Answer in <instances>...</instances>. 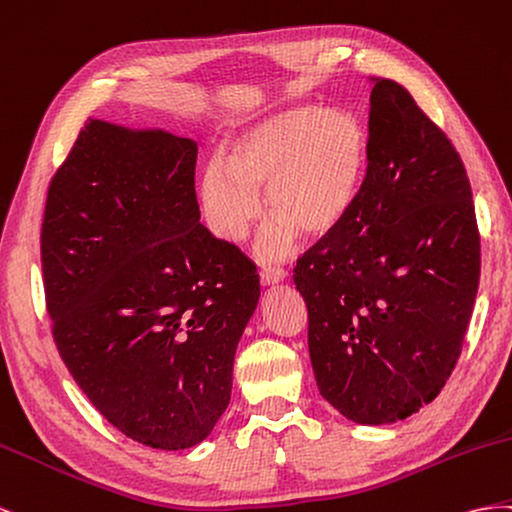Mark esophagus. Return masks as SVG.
<instances>
[{"instance_id": "esophagus-1", "label": "esophagus", "mask_w": 512, "mask_h": 512, "mask_svg": "<svg viewBox=\"0 0 512 512\" xmlns=\"http://www.w3.org/2000/svg\"><path fill=\"white\" fill-rule=\"evenodd\" d=\"M287 276V272L281 268V266H264L259 272V279L264 285H276L281 283Z\"/></svg>"}]
</instances>
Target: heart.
<instances>
[{
  "label": "heart",
  "instance_id": "heart-1",
  "mask_svg": "<svg viewBox=\"0 0 512 512\" xmlns=\"http://www.w3.org/2000/svg\"><path fill=\"white\" fill-rule=\"evenodd\" d=\"M367 139L349 113L296 107L268 115L231 139L201 178V206L210 229L238 242L259 214L266 188L272 221L261 233V257H281L296 240L326 238L352 212L360 193Z\"/></svg>",
  "mask_w": 512,
  "mask_h": 512
}]
</instances>
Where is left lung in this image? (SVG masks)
Here are the masks:
<instances>
[{
	"label": "left lung",
	"mask_w": 512,
	"mask_h": 512,
	"mask_svg": "<svg viewBox=\"0 0 512 512\" xmlns=\"http://www.w3.org/2000/svg\"><path fill=\"white\" fill-rule=\"evenodd\" d=\"M373 83L358 199L294 268L317 388L360 425L403 420L440 394L480 279L459 152L403 85Z\"/></svg>",
	"instance_id": "1"
}]
</instances>
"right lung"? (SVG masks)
Segmentation results:
<instances>
[{
    "mask_svg": "<svg viewBox=\"0 0 512 512\" xmlns=\"http://www.w3.org/2000/svg\"><path fill=\"white\" fill-rule=\"evenodd\" d=\"M197 143L90 120L49 184L40 233L53 341L130 440L182 450L231 399L257 266L199 223Z\"/></svg>",
    "mask_w": 512,
    "mask_h": 512,
    "instance_id": "1",
    "label": "right lung"
}]
</instances>
